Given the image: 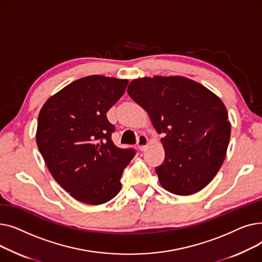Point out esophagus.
I'll return each mask as SVG.
<instances>
[{
  "label": "esophagus",
  "mask_w": 262,
  "mask_h": 262,
  "mask_svg": "<svg viewBox=\"0 0 262 262\" xmlns=\"http://www.w3.org/2000/svg\"><path fill=\"white\" fill-rule=\"evenodd\" d=\"M137 144H138V147L140 150H144L148 144V139L145 135L139 136L138 141H137Z\"/></svg>",
  "instance_id": "esophagus-1"
}]
</instances>
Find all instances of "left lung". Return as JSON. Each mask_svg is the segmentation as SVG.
<instances>
[{
  "label": "left lung",
  "mask_w": 262,
  "mask_h": 262,
  "mask_svg": "<svg viewBox=\"0 0 262 262\" xmlns=\"http://www.w3.org/2000/svg\"><path fill=\"white\" fill-rule=\"evenodd\" d=\"M127 93L163 134L164 160L155 168L161 186L189 195L207 186L225 159L230 137L227 110L217 96L182 76L133 80Z\"/></svg>",
  "instance_id": "left-lung-1"
}]
</instances>
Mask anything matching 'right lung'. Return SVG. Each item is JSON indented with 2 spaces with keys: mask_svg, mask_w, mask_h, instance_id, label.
<instances>
[{
  "mask_svg": "<svg viewBox=\"0 0 262 262\" xmlns=\"http://www.w3.org/2000/svg\"><path fill=\"white\" fill-rule=\"evenodd\" d=\"M128 81L102 75L79 78L46 102L38 117L37 145L56 181L74 199L104 204L121 189V176L136 155L118 147L106 113Z\"/></svg>",
  "mask_w": 262,
  "mask_h": 262,
  "instance_id": "add662e5",
  "label": "right lung"
}]
</instances>
